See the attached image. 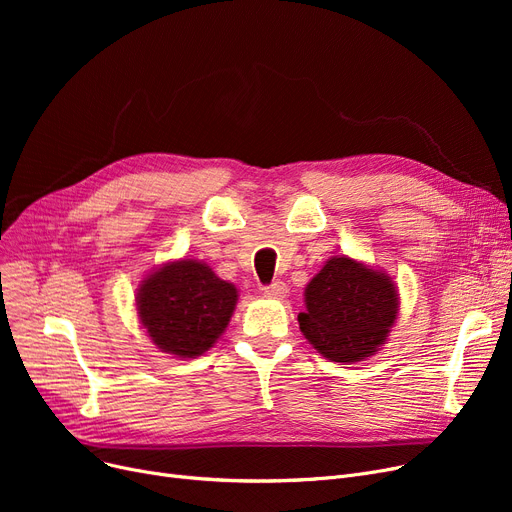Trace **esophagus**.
Segmentation results:
<instances>
[{"mask_svg": "<svg viewBox=\"0 0 512 512\" xmlns=\"http://www.w3.org/2000/svg\"><path fill=\"white\" fill-rule=\"evenodd\" d=\"M263 292L267 294V297H272V299H284L286 294H288V286L284 282H272L270 286L263 288Z\"/></svg>", "mask_w": 512, "mask_h": 512, "instance_id": "esophagus-1", "label": "esophagus"}]
</instances>
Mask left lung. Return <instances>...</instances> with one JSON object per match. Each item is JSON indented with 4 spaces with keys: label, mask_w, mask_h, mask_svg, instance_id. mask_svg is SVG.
Here are the masks:
<instances>
[{
    "label": "left lung",
    "mask_w": 512,
    "mask_h": 512,
    "mask_svg": "<svg viewBox=\"0 0 512 512\" xmlns=\"http://www.w3.org/2000/svg\"><path fill=\"white\" fill-rule=\"evenodd\" d=\"M299 328L317 353L357 363L386 342L398 315V290L380 270L336 255L305 288Z\"/></svg>",
    "instance_id": "8db88e82"
}]
</instances>
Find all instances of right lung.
Masks as SVG:
<instances>
[{
	"label": "right lung",
	"mask_w": 512,
	"mask_h": 512,
	"mask_svg": "<svg viewBox=\"0 0 512 512\" xmlns=\"http://www.w3.org/2000/svg\"><path fill=\"white\" fill-rule=\"evenodd\" d=\"M238 301L234 284L197 259L164 263L137 288V311L161 353L195 359L218 342Z\"/></svg>",
	"instance_id": "add662e5"
}]
</instances>
